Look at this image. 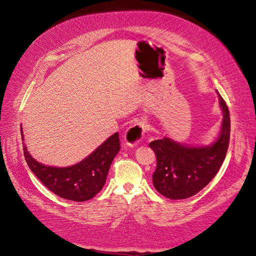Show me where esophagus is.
Here are the masks:
<instances>
[{
    "label": "esophagus",
    "instance_id": "1",
    "mask_svg": "<svg viewBox=\"0 0 256 256\" xmlns=\"http://www.w3.org/2000/svg\"><path fill=\"white\" fill-rule=\"evenodd\" d=\"M147 130L146 123L144 121H138L134 123L133 126H130L126 132V145L130 147L137 146L140 145V142L142 140L144 136H145V133Z\"/></svg>",
    "mask_w": 256,
    "mask_h": 256
}]
</instances>
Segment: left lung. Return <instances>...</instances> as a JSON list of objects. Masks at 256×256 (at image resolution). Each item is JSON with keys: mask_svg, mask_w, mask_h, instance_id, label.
<instances>
[{"mask_svg": "<svg viewBox=\"0 0 256 256\" xmlns=\"http://www.w3.org/2000/svg\"><path fill=\"white\" fill-rule=\"evenodd\" d=\"M218 100L222 120L218 138L211 145H182L168 137L149 144L156 156L154 186L166 198L187 199L198 194L214 178L224 162L230 136V118L220 94Z\"/></svg>", "mask_w": 256, "mask_h": 256, "instance_id": "8db88e82", "label": "left lung"}]
</instances>
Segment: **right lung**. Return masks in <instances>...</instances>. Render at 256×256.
I'll return each instance as SVG.
<instances>
[{"label":"right lung","mask_w":256,"mask_h":256,"mask_svg":"<svg viewBox=\"0 0 256 256\" xmlns=\"http://www.w3.org/2000/svg\"><path fill=\"white\" fill-rule=\"evenodd\" d=\"M20 130L24 142L22 128ZM22 147L29 168L44 186L60 198L83 202L92 199L102 190L111 163L120 152V140L119 133H114L86 158L66 168L44 166L32 158L24 142Z\"/></svg>","instance_id":"add662e5"}]
</instances>
